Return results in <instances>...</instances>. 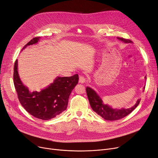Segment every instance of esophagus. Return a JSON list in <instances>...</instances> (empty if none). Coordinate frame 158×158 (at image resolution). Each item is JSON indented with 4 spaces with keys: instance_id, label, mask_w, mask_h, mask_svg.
<instances>
[{
    "instance_id": "34e87169",
    "label": "esophagus",
    "mask_w": 158,
    "mask_h": 158,
    "mask_svg": "<svg viewBox=\"0 0 158 158\" xmlns=\"http://www.w3.org/2000/svg\"><path fill=\"white\" fill-rule=\"evenodd\" d=\"M85 77L83 76V75H79V82L80 83H84L85 82Z\"/></svg>"
}]
</instances>
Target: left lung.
Segmentation results:
<instances>
[{
	"label": "left lung",
	"instance_id": "left-lung-1",
	"mask_svg": "<svg viewBox=\"0 0 158 158\" xmlns=\"http://www.w3.org/2000/svg\"><path fill=\"white\" fill-rule=\"evenodd\" d=\"M118 39L125 43H132V41L129 39L121 37H118ZM86 91L89 102H90V105L93 110L98 115H101L102 118L108 121L119 120L126 117L138 106L141 101V99H139L137 101L136 103L131 108L127 109H113L108 105H104L101 98L91 88L87 86L86 88Z\"/></svg>",
	"mask_w": 158,
	"mask_h": 158
}]
</instances>
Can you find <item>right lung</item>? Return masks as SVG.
Returning a JSON list of instances; mask_svg holds the SVG:
<instances>
[{
	"label": "right lung",
	"instance_id": "right-lung-1",
	"mask_svg": "<svg viewBox=\"0 0 158 158\" xmlns=\"http://www.w3.org/2000/svg\"><path fill=\"white\" fill-rule=\"evenodd\" d=\"M39 39V37L32 39L22 50L27 46L37 43ZM17 65L16 60L13 68V83L18 99L27 112L36 118L49 120L66 110L70 95L78 83L77 74L70 77H57L53 83L40 92H30L20 79Z\"/></svg>",
	"mask_w": 158,
	"mask_h": 158
}]
</instances>
